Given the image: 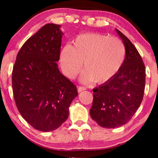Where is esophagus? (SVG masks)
I'll list each match as a JSON object with an SVG mask.
<instances>
[{
    "label": "esophagus",
    "mask_w": 158,
    "mask_h": 158,
    "mask_svg": "<svg viewBox=\"0 0 158 158\" xmlns=\"http://www.w3.org/2000/svg\"><path fill=\"white\" fill-rule=\"evenodd\" d=\"M86 90V88H85V87H83V86H79L77 88V90L79 93H80V92L83 91V90Z\"/></svg>",
    "instance_id": "obj_1"
}]
</instances>
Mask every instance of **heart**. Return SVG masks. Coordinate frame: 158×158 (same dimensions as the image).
Masks as SVG:
<instances>
[{"label": "heart", "instance_id": "obj_1", "mask_svg": "<svg viewBox=\"0 0 158 158\" xmlns=\"http://www.w3.org/2000/svg\"><path fill=\"white\" fill-rule=\"evenodd\" d=\"M126 56V49L118 38L102 34H84L65 45L60 53L63 72L70 79L79 73L83 62L81 80L102 83L118 71Z\"/></svg>", "mask_w": 158, "mask_h": 158}]
</instances>
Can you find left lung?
<instances>
[{
    "mask_svg": "<svg viewBox=\"0 0 158 158\" xmlns=\"http://www.w3.org/2000/svg\"><path fill=\"white\" fill-rule=\"evenodd\" d=\"M126 48L120 68L110 79L93 89L91 118L99 126L114 128L126 124L142 102L146 69L142 58L129 39L117 29Z\"/></svg>",
    "mask_w": 158,
    "mask_h": 158,
    "instance_id": "obj_1",
    "label": "left lung"
}]
</instances>
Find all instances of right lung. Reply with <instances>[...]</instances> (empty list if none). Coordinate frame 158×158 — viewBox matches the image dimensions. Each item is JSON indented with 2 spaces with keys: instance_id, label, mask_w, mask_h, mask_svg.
<instances>
[{
  "instance_id": "right-lung-1",
  "label": "right lung",
  "mask_w": 158,
  "mask_h": 158,
  "mask_svg": "<svg viewBox=\"0 0 158 158\" xmlns=\"http://www.w3.org/2000/svg\"><path fill=\"white\" fill-rule=\"evenodd\" d=\"M60 25L47 23L21 47L12 76L18 110L41 131L57 129L68 119L69 107L78 96L77 87L58 68Z\"/></svg>"
}]
</instances>
